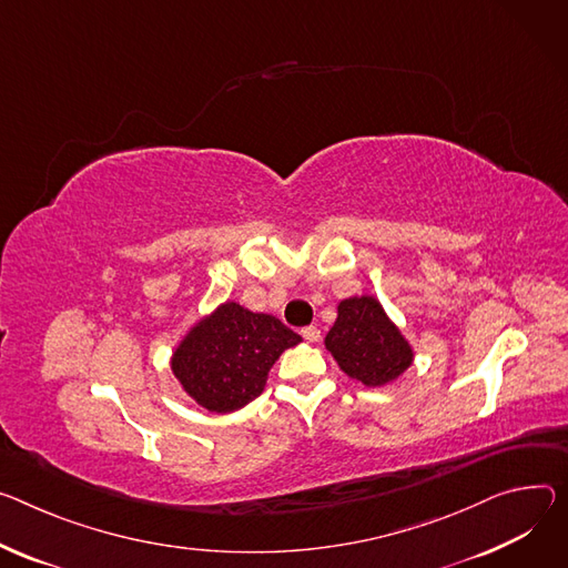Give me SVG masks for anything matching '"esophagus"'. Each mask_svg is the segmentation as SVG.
Masks as SVG:
<instances>
[{"label":"esophagus","instance_id":"esophagus-1","mask_svg":"<svg viewBox=\"0 0 568 568\" xmlns=\"http://www.w3.org/2000/svg\"><path fill=\"white\" fill-rule=\"evenodd\" d=\"M301 335H303L305 342H311V344H315V342L322 339V333H320L317 326H305V328L301 331Z\"/></svg>","mask_w":568,"mask_h":568}]
</instances>
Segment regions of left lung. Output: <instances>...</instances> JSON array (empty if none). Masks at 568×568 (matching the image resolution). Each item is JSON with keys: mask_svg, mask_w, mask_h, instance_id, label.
<instances>
[{"mask_svg": "<svg viewBox=\"0 0 568 568\" xmlns=\"http://www.w3.org/2000/svg\"><path fill=\"white\" fill-rule=\"evenodd\" d=\"M324 344L339 369L365 387H385L415 363V348L374 294L342 298Z\"/></svg>", "mask_w": 568, "mask_h": 568, "instance_id": "obj_1", "label": "left lung"}]
</instances>
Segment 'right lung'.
Wrapping results in <instances>:
<instances>
[{
    "mask_svg": "<svg viewBox=\"0 0 568 568\" xmlns=\"http://www.w3.org/2000/svg\"><path fill=\"white\" fill-rule=\"evenodd\" d=\"M298 342L274 315L224 301L181 337L170 369L196 405L231 415L263 394L281 353Z\"/></svg>",
    "mask_w": 568,
    "mask_h": 568,
    "instance_id": "right-lung-1",
    "label": "right lung"
}]
</instances>
